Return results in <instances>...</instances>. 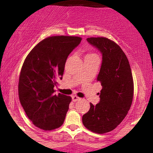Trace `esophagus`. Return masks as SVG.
Returning <instances> with one entry per match:
<instances>
[{
  "label": "esophagus",
  "instance_id": "1",
  "mask_svg": "<svg viewBox=\"0 0 153 153\" xmlns=\"http://www.w3.org/2000/svg\"><path fill=\"white\" fill-rule=\"evenodd\" d=\"M72 99H73V101L75 102V101H79V100H80V98H79L76 96H73V97H72Z\"/></svg>",
  "mask_w": 153,
  "mask_h": 153
}]
</instances>
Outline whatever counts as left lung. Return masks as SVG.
Returning <instances> with one entry per match:
<instances>
[{"label":"left lung","instance_id":"left-lung-1","mask_svg":"<svg viewBox=\"0 0 153 153\" xmlns=\"http://www.w3.org/2000/svg\"><path fill=\"white\" fill-rule=\"evenodd\" d=\"M87 42L102 54L97 81L102 85L100 101L90 103V109L82 116V124L89 130L104 134L114 129L130 108L134 83L128 59L121 47L104 37H91Z\"/></svg>","mask_w":153,"mask_h":153}]
</instances>
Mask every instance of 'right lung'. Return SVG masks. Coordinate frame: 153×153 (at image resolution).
<instances>
[{
	"mask_svg": "<svg viewBox=\"0 0 153 153\" xmlns=\"http://www.w3.org/2000/svg\"><path fill=\"white\" fill-rule=\"evenodd\" d=\"M81 39L70 36L47 37L24 60L19 77V100L28 118L40 129L52 130L64 122L71 97L54 94V88L62 79L68 55Z\"/></svg>",
	"mask_w": 153,
	"mask_h": 153,
	"instance_id": "1",
	"label": "right lung"
}]
</instances>
